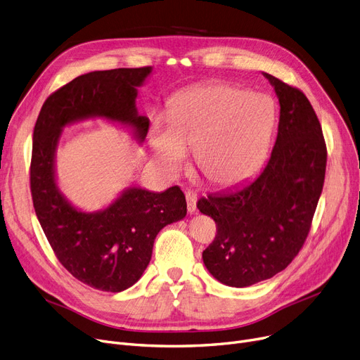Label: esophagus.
<instances>
[{
    "mask_svg": "<svg viewBox=\"0 0 360 360\" xmlns=\"http://www.w3.org/2000/svg\"><path fill=\"white\" fill-rule=\"evenodd\" d=\"M185 197H186L188 213L195 214L197 213V194L194 191H186Z\"/></svg>",
    "mask_w": 360,
    "mask_h": 360,
    "instance_id": "34e87169",
    "label": "esophagus"
}]
</instances>
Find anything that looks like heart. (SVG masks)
I'll list each match as a JSON object with an SVG mask.
<instances>
[{
    "label": "heart",
    "mask_w": 360,
    "mask_h": 360,
    "mask_svg": "<svg viewBox=\"0 0 360 360\" xmlns=\"http://www.w3.org/2000/svg\"><path fill=\"white\" fill-rule=\"evenodd\" d=\"M277 127V105L269 94L228 83L186 91L156 121L151 155L170 175L185 169L188 151L195 150L202 176L216 186L247 182L266 159Z\"/></svg>",
    "instance_id": "heart-1"
}]
</instances>
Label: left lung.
I'll return each mask as SVG.
<instances>
[{
	"label": "left lung",
	"instance_id": "8db88e82",
	"mask_svg": "<svg viewBox=\"0 0 360 360\" xmlns=\"http://www.w3.org/2000/svg\"><path fill=\"white\" fill-rule=\"evenodd\" d=\"M280 103L278 132L261 172L232 190L198 200L217 224L202 252L210 274L231 288H248L285 270L304 245L323 193L327 148L308 98L262 72Z\"/></svg>",
	"mask_w": 360,
	"mask_h": 360
}]
</instances>
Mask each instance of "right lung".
<instances>
[{
  "label": "right lung",
  "instance_id": "add662e5",
  "mask_svg": "<svg viewBox=\"0 0 360 360\" xmlns=\"http://www.w3.org/2000/svg\"><path fill=\"white\" fill-rule=\"evenodd\" d=\"M151 72L143 67L83 74L45 101L33 131L30 190L37 220L63 266L103 292L118 293L140 280L158 233L186 216L185 195L179 186L155 193L131 185L103 209L82 210L58 185L56 148L64 128L93 118L125 128L143 144L148 118L136 99Z\"/></svg>",
  "mask_w": 360,
  "mask_h": 360
}]
</instances>
